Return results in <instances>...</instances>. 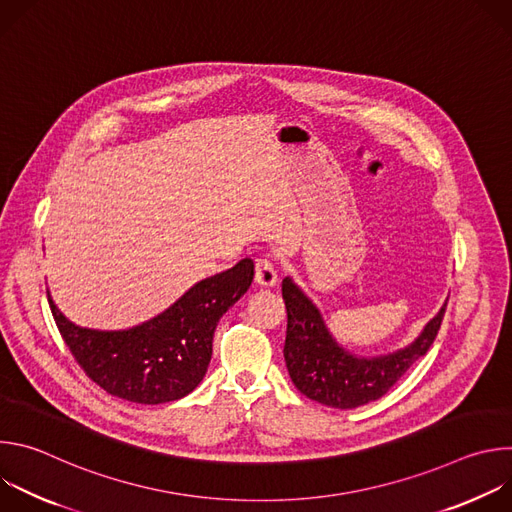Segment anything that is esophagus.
I'll use <instances>...</instances> for the list:
<instances>
[{
  "instance_id": "34e87169",
  "label": "esophagus",
  "mask_w": 512,
  "mask_h": 512,
  "mask_svg": "<svg viewBox=\"0 0 512 512\" xmlns=\"http://www.w3.org/2000/svg\"><path fill=\"white\" fill-rule=\"evenodd\" d=\"M255 281L261 287H271L277 283L275 265L269 259H257L255 263Z\"/></svg>"
}]
</instances>
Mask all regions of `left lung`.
<instances>
[{
    "mask_svg": "<svg viewBox=\"0 0 512 512\" xmlns=\"http://www.w3.org/2000/svg\"><path fill=\"white\" fill-rule=\"evenodd\" d=\"M281 296L287 310L283 356L289 377L300 393L336 409H354L381 399L429 350L448 306L446 302L407 348L358 358L334 342L318 308L289 277L281 283Z\"/></svg>",
    "mask_w": 512,
    "mask_h": 512,
    "instance_id": "1",
    "label": "left lung"
}]
</instances>
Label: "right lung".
I'll list each match as a JSON object with an SVG mask.
<instances>
[{"label":"right lung","mask_w":512,"mask_h":512,"mask_svg":"<svg viewBox=\"0 0 512 512\" xmlns=\"http://www.w3.org/2000/svg\"><path fill=\"white\" fill-rule=\"evenodd\" d=\"M253 261L202 279L154 320L121 332L68 322L48 296L56 328L85 375L119 399L160 405L182 399L202 381L218 320L253 281Z\"/></svg>","instance_id":"right-lung-1"}]
</instances>
